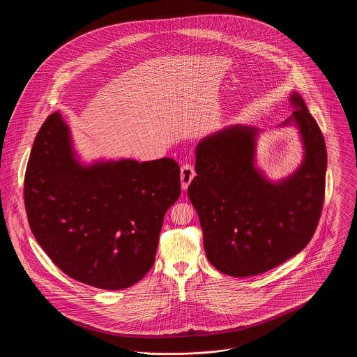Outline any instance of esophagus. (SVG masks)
<instances>
[{
  "label": "esophagus",
  "mask_w": 357,
  "mask_h": 357,
  "mask_svg": "<svg viewBox=\"0 0 357 357\" xmlns=\"http://www.w3.org/2000/svg\"><path fill=\"white\" fill-rule=\"evenodd\" d=\"M195 176V169L191 163H183L181 167V181H182V188L185 190Z\"/></svg>",
  "instance_id": "esophagus-1"
}]
</instances>
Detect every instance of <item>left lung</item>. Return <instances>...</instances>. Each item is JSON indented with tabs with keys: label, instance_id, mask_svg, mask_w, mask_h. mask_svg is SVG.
I'll use <instances>...</instances> for the list:
<instances>
[{
	"label": "left lung",
	"instance_id": "8db88e82",
	"mask_svg": "<svg viewBox=\"0 0 357 357\" xmlns=\"http://www.w3.org/2000/svg\"><path fill=\"white\" fill-rule=\"evenodd\" d=\"M285 121H296L305 160L290 178L271 183L255 169V128L236 126L204 139L187 194L204 233L207 259L220 272L250 277L298 255L323 211L326 147L303 98Z\"/></svg>",
	"mask_w": 357,
	"mask_h": 357
}]
</instances>
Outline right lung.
Masks as SVG:
<instances>
[{"label": "right lung", "mask_w": 357, "mask_h": 357, "mask_svg": "<svg viewBox=\"0 0 357 357\" xmlns=\"http://www.w3.org/2000/svg\"><path fill=\"white\" fill-rule=\"evenodd\" d=\"M179 195L171 158L79 166L59 112L37 132L24 179L28 222L43 250L70 278L108 290L132 287L153 268L165 214Z\"/></svg>", "instance_id": "obj_1"}]
</instances>
